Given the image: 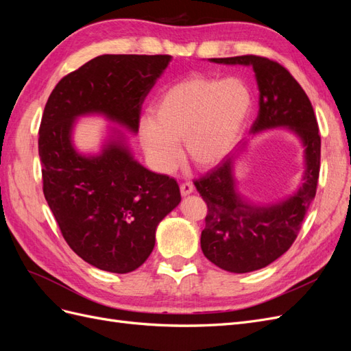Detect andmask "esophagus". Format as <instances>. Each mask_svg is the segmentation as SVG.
Returning a JSON list of instances; mask_svg holds the SVG:
<instances>
[{"label":"esophagus","mask_w":351,"mask_h":351,"mask_svg":"<svg viewBox=\"0 0 351 351\" xmlns=\"http://www.w3.org/2000/svg\"><path fill=\"white\" fill-rule=\"evenodd\" d=\"M193 184L192 183H183L180 186V192H182V196H187L190 193H193Z\"/></svg>","instance_id":"obj_1"}]
</instances>
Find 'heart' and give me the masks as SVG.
<instances>
[{"mask_svg":"<svg viewBox=\"0 0 351 351\" xmlns=\"http://www.w3.org/2000/svg\"><path fill=\"white\" fill-rule=\"evenodd\" d=\"M250 105V89L239 77L195 74L180 80L159 95L152 119L141 124L146 154L169 171L178 162L183 141L193 164L215 165L234 145Z\"/></svg>","mask_w":351,"mask_h":351,"instance_id":"heart-1","label":"heart"}]
</instances>
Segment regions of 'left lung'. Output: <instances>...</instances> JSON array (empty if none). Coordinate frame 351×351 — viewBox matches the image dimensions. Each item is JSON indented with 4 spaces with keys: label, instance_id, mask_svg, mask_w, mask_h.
<instances>
[{
    "label": "left lung",
    "instance_id": "obj_1",
    "mask_svg": "<svg viewBox=\"0 0 351 351\" xmlns=\"http://www.w3.org/2000/svg\"><path fill=\"white\" fill-rule=\"evenodd\" d=\"M210 61L253 67L259 86V112L250 133L284 125L299 136L304 145V182L299 192L277 205L254 206L239 196L232 178V156L224 158L195 182L208 206L205 228L200 236L202 252L221 269L244 274L268 267L297 239L316 195L321 134L306 92L280 62L259 56Z\"/></svg>",
    "mask_w": 351,
    "mask_h": 351
}]
</instances>
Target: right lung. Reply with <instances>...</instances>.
I'll return each mask as SVG.
<instances>
[{"label": "right lung", "mask_w": 351, "mask_h": 351, "mask_svg": "<svg viewBox=\"0 0 351 351\" xmlns=\"http://www.w3.org/2000/svg\"><path fill=\"white\" fill-rule=\"evenodd\" d=\"M171 56L105 54L62 77L39 127L42 189L70 249L102 271L127 274L149 258L161 219L182 200L173 177L134 161L121 134L98 156L71 145L79 115L99 112L139 130L142 104Z\"/></svg>", "instance_id": "add662e5"}]
</instances>
